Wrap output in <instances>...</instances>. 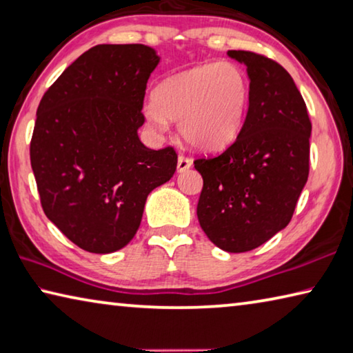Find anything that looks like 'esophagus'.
<instances>
[{
    "instance_id": "34e87169",
    "label": "esophagus",
    "mask_w": 353,
    "mask_h": 353,
    "mask_svg": "<svg viewBox=\"0 0 353 353\" xmlns=\"http://www.w3.org/2000/svg\"><path fill=\"white\" fill-rule=\"evenodd\" d=\"M190 165H192V161H190L188 157H184V154H180V157H178V164H176L178 172H186L188 169H190Z\"/></svg>"
}]
</instances>
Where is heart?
<instances>
[{
  "instance_id": "b5f03b06",
  "label": "heart",
  "mask_w": 353,
  "mask_h": 353,
  "mask_svg": "<svg viewBox=\"0 0 353 353\" xmlns=\"http://www.w3.org/2000/svg\"><path fill=\"white\" fill-rule=\"evenodd\" d=\"M248 99V79L237 65L205 63L154 86L145 117L154 130H164L167 119L178 121V130L190 145L219 152L236 141Z\"/></svg>"
}]
</instances>
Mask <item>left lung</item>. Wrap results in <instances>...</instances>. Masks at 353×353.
<instances>
[{"label": "left lung", "instance_id": "obj_1", "mask_svg": "<svg viewBox=\"0 0 353 353\" xmlns=\"http://www.w3.org/2000/svg\"><path fill=\"white\" fill-rule=\"evenodd\" d=\"M228 55L246 65L250 105L237 139L194 161L203 176L196 215L214 245L245 252L292 220L310 170L312 122L285 68L251 51Z\"/></svg>", "mask_w": 353, "mask_h": 353}]
</instances>
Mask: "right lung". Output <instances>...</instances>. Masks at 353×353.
I'll use <instances>...</instances> for the list:
<instances>
[{
	"label": "right lung",
	"mask_w": 353,
	"mask_h": 353,
	"mask_svg": "<svg viewBox=\"0 0 353 353\" xmlns=\"http://www.w3.org/2000/svg\"><path fill=\"white\" fill-rule=\"evenodd\" d=\"M159 57L144 45H97L72 61L43 94L30 139L46 217L88 252L125 246L147 195L176 170L173 147L147 148V80Z\"/></svg>",
	"instance_id": "right-lung-1"
}]
</instances>
